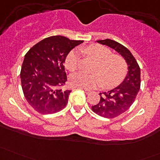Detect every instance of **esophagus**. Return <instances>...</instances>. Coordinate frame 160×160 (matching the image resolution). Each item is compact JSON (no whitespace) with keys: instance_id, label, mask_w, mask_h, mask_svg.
Here are the masks:
<instances>
[{"instance_id":"esophagus-1","label":"esophagus","mask_w":160,"mask_h":160,"mask_svg":"<svg viewBox=\"0 0 160 160\" xmlns=\"http://www.w3.org/2000/svg\"><path fill=\"white\" fill-rule=\"evenodd\" d=\"M84 91H85V93H87V94H89V93H91V90H88V89H86V88H84Z\"/></svg>"}]
</instances>
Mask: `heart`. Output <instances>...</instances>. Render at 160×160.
Listing matches in <instances>:
<instances>
[{"label":"heart","mask_w":160,"mask_h":160,"mask_svg":"<svg viewBox=\"0 0 160 160\" xmlns=\"http://www.w3.org/2000/svg\"><path fill=\"white\" fill-rule=\"evenodd\" d=\"M83 52L97 61L93 74L76 72L70 77V83L74 87L92 89L101 87L112 88L118 85L125 78L128 70L126 61L122 56L112 54L110 49L98 44H92L81 49ZM79 53L72 50L67 55L65 65L67 70L74 72L79 67Z\"/></svg>","instance_id":"1"}]
</instances>
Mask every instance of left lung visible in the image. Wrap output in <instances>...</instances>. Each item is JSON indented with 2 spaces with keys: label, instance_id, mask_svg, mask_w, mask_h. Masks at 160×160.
Wrapping results in <instances>:
<instances>
[{
  "label": "left lung",
  "instance_id": "obj_1",
  "mask_svg": "<svg viewBox=\"0 0 160 160\" xmlns=\"http://www.w3.org/2000/svg\"><path fill=\"white\" fill-rule=\"evenodd\" d=\"M97 42L117 51L128 64V72L124 81L114 89L100 93V101L91 107L92 111L98 115L114 118L125 112L135 101L141 84L140 68L135 57L123 45L108 38Z\"/></svg>",
  "mask_w": 160,
  "mask_h": 160
}]
</instances>
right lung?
<instances>
[{
    "instance_id": "1",
    "label": "right lung",
    "mask_w": 160,
    "mask_h": 160,
    "mask_svg": "<svg viewBox=\"0 0 160 160\" xmlns=\"http://www.w3.org/2000/svg\"><path fill=\"white\" fill-rule=\"evenodd\" d=\"M61 35L44 38L25 54L21 70L22 88L28 104L42 114H54L64 108L71 90L64 62L69 52L81 44Z\"/></svg>"
}]
</instances>
